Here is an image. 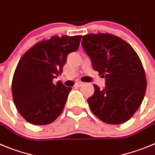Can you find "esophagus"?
<instances>
[{"label": "esophagus", "instance_id": "1", "mask_svg": "<svg viewBox=\"0 0 155 155\" xmlns=\"http://www.w3.org/2000/svg\"><path fill=\"white\" fill-rule=\"evenodd\" d=\"M83 84H84L83 83H82V82H80V81H78V82H76V83H75V86H77V87H80V86H83Z\"/></svg>", "mask_w": 155, "mask_h": 155}]
</instances>
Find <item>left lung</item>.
<instances>
[{
  "mask_svg": "<svg viewBox=\"0 0 155 155\" xmlns=\"http://www.w3.org/2000/svg\"><path fill=\"white\" fill-rule=\"evenodd\" d=\"M82 47L106 81L103 90L93 85L87 100L92 112L107 124L125 123L137 110L147 88L140 58L127 42L110 34L84 35Z\"/></svg>",
  "mask_w": 155,
  "mask_h": 155,
  "instance_id": "8db88e82",
  "label": "left lung"
}]
</instances>
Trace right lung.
Returning a JSON list of instances; mask_svg holds the SVG:
<instances>
[{"label": "right lung", "mask_w": 155, "mask_h": 155, "mask_svg": "<svg viewBox=\"0 0 155 155\" xmlns=\"http://www.w3.org/2000/svg\"><path fill=\"white\" fill-rule=\"evenodd\" d=\"M81 35L53 36L35 44L24 54L12 79L16 108L26 120L46 125L62 114L72 87L52 79L62 72L67 55L79 48Z\"/></svg>", "instance_id": "1"}]
</instances>
